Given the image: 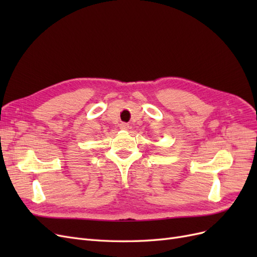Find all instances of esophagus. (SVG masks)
<instances>
[{"label":"esophagus","mask_w":257,"mask_h":257,"mask_svg":"<svg viewBox=\"0 0 257 257\" xmlns=\"http://www.w3.org/2000/svg\"><path fill=\"white\" fill-rule=\"evenodd\" d=\"M120 128L121 130H128L130 128V125L127 123H121L120 124Z\"/></svg>","instance_id":"esophagus-1"}]
</instances>
